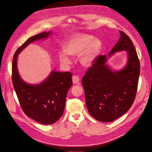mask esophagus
Instances as JSON below:
<instances>
[{
  "label": "esophagus",
  "mask_w": 152,
  "mask_h": 152,
  "mask_svg": "<svg viewBox=\"0 0 152 152\" xmlns=\"http://www.w3.org/2000/svg\"><path fill=\"white\" fill-rule=\"evenodd\" d=\"M79 77L77 75H74L72 77V82L74 84H77L79 82Z\"/></svg>",
  "instance_id": "esophagus-1"
}]
</instances>
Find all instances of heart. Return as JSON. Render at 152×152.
I'll return each instance as SVG.
<instances>
[{"label": "heart", "mask_w": 152, "mask_h": 152, "mask_svg": "<svg viewBox=\"0 0 152 152\" xmlns=\"http://www.w3.org/2000/svg\"><path fill=\"white\" fill-rule=\"evenodd\" d=\"M87 34H77L71 37L64 45V50L59 53L60 61L64 64L71 63L69 54L76 56L86 49L80 56V61L82 65L89 67L95 60V57L102 46L98 39Z\"/></svg>", "instance_id": "heart-1"}]
</instances>
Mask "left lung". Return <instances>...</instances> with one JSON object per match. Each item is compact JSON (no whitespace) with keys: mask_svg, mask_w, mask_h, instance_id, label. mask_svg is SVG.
Returning a JSON list of instances; mask_svg holds the SVG:
<instances>
[{"mask_svg":"<svg viewBox=\"0 0 152 152\" xmlns=\"http://www.w3.org/2000/svg\"><path fill=\"white\" fill-rule=\"evenodd\" d=\"M109 56L127 50L124 69L112 72L104 64L106 56L96 57L82 78L85 102L90 114L100 122H112L124 114L135 99L140 75V62L133 42L123 31Z\"/></svg>","mask_w":152,"mask_h":152,"instance_id":"1","label":"left lung"}]
</instances>
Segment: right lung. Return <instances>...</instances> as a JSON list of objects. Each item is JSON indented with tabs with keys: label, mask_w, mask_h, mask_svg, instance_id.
Listing matches in <instances>:
<instances>
[{
	"label": "right lung",
	"mask_w": 152,
	"mask_h": 152,
	"mask_svg": "<svg viewBox=\"0 0 152 152\" xmlns=\"http://www.w3.org/2000/svg\"><path fill=\"white\" fill-rule=\"evenodd\" d=\"M50 31L29 38L14 54L12 67L13 88L21 109L27 116L43 124H52L63 114L67 92L72 85V73L53 71L39 85H28L23 81L17 68L18 54L31 42L46 38Z\"/></svg>",
	"instance_id": "add662e5"
}]
</instances>
